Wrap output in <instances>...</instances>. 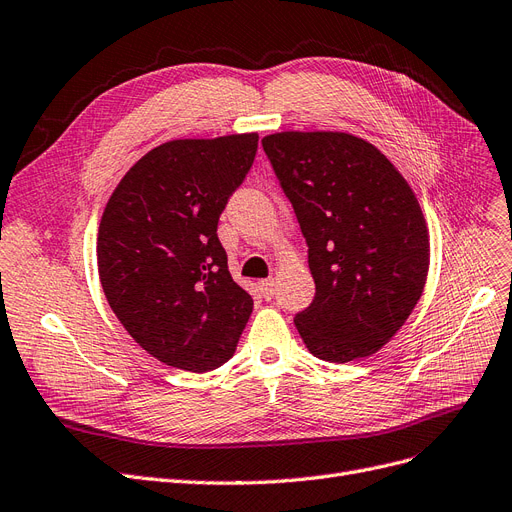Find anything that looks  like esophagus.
<instances>
[{"label": "esophagus", "mask_w": 512, "mask_h": 512, "mask_svg": "<svg viewBox=\"0 0 512 512\" xmlns=\"http://www.w3.org/2000/svg\"><path fill=\"white\" fill-rule=\"evenodd\" d=\"M257 287H259V293H261L263 297H266V299H272L274 293H276V282H274V278L259 280Z\"/></svg>", "instance_id": "34e87169"}]
</instances>
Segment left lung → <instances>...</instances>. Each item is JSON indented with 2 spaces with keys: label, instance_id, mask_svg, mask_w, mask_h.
I'll list each match as a JSON object with an SVG mask.
<instances>
[{
  "label": "left lung",
  "instance_id": "8db88e82",
  "mask_svg": "<svg viewBox=\"0 0 512 512\" xmlns=\"http://www.w3.org/2000/svg\"><path fill=\"white\" fill-rule=\"evenodd\" d=\"M308 242L316 285L295 316L308 350L350 363L382 350L422 297L430 236L413 189L369 141L348 132L261 139Z\"/></svg>",
  "mask_w": 512,
  "mask_h": 512
}]
</instances>
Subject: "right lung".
I'll list each match as a JSON object with an SVG mask.
<instances>
[{
  "mask_svg": "<svg viewBox=\"0 0 512 512\" xmlns=\"http://www.w3.org/2000/svg\"><path fill=\"white\" fill-rule=\"evenodd\" d=\"M257 141L244 132L162 143L107 200L97 238L103 293L130 337L168 367L217 369L253 312L227 270L217 223Z\"/></svg>",
  "mask_w": 512,
  "mask_h": 512,
  "instance_id": "obj_1",
  "label": "right lung"
}]
</instances>
